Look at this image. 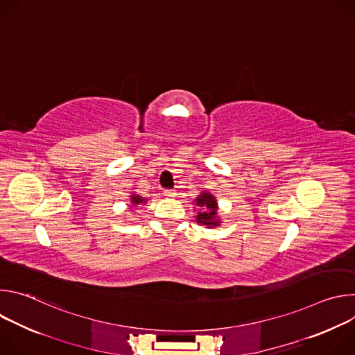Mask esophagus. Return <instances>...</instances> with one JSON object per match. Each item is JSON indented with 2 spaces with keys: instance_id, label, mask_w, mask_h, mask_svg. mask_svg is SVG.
Segmentation results:
<instances>
[{
  "instance_id": "obj_1",
  "label": "esophagus",
  "mask_w": 355,
  "mask_h": 355,
  "mask_svg": "<svg viewBox=\"0 0 355 355\" xmlns=\"http://www.w3.org/2000/svg\"><path fill=\"white\" fill-rule=\"evenodd\" d=\"M163 193H164V196H167V198H174V196H177V192H175L174 189H164Z\"/></svg>"
}]
</instances>
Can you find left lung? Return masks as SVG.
Instances as JSON below:
<instances>
[{"instance_id":"1","label":"left lung","mask_w":355,"mask_h":355,"mask_svg":"<svg viewBox=\"0 0 355 355\" xmlns=\"http://www.w3.org/2000/svg\"><path fill=\"white\" fill-rule=\"evenodd\" d=\"M195 204L200 211L196 215V222L199 225H205L208 227H216L220 225V219L218 218V202L216 198L204 191L196 196Z\"/></svg>"}]
</instances>
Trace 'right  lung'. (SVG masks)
<instances>
[{"label":"right lung","mask_w":355,"mask_h":355,"mask_svg":"<svg viewBox=\"0 0 355 355\" xmlns=\"http://www.w3.org/2000/svg\"><path fill=\"white\" fill-rule=\"evenodd\" d=\"M130 202H132V205H133V207H139V205H141V204H146L147 199H144V198H143V196H140V195L132 193V196H130Z\"/></svg>","instance_id":"obj_1"}]
</instances>
